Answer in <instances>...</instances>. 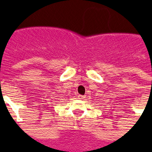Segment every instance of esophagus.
Masks as SVG:
<instances>
[{"mask_svg":"<svg viewBox=\"0 0 152 152\" xmlns=\"http://www.w3.org/2000/svg\"><path fill=\"white\" fill-rule=\"evenodd\" d=\"M78 98L80 100H83L85 98V97L83 95H78Z\"/></svg>","mask_w":152,"mask_h":152,"instance_id":"obj_1","label":"esophagus"}]
</instances>
